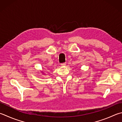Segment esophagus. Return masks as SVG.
Listing matches in <instances>:
<instances>
[{
  "label": "esophagus",
  "instance_id": "esophagus-1",
  "mask_svg": "<svg viewBox=\"0 0 122 122\" xmlns=\"http://www.w3.org/2000/svg\"><path fill=\"white\" fill-rule=\"evenodd\" d=\"M66 63H61V66H65V65H66Z\"/></svg>",
  "mask_w": 122,
  "mask_h": 122
}]
</instances>
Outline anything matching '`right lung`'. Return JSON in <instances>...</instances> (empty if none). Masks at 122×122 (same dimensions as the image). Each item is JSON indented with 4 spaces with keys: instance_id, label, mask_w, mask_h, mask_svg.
Masks as SVG:
<instances>
[{
    "instance_id": "1",
    "label": "right lung",
    "mask_w": 122,
    "mask_h": 122,
    "mask_svg": "<svg viewBox=\"0 0 122 122\" xmlns=\"http://www.w3.org/2000/svg\"><path fill=\"white\" fill-rule=\"evenodd\" d=\"M41 73H42V74H44V73H43V72H42V71H41Z\"/></svg>"
}]
</instances>
